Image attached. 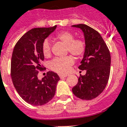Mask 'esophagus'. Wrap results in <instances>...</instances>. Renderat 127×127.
<instances>
[{"mask_svg": "<svg viewBox=\"0 0 127 127\" xmlns=\"http://www.w3.org/2000/svg\"><path fill=\"white\" fill-rule=\"evenodd\" d=\"M66 75H59V77H60L61 79H64V78H66Z\"/></svg>", "mask_w": 127, "mask_h": 127, "instance_id": "esophagus-1", "label": "esophagus"}]
</instances>
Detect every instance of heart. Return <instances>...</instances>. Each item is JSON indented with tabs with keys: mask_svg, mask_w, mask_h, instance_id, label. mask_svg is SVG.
Listing matches in <instances>:
<instances>
[{
	"mask_svg": "<svg viewBox=\"0 0 127 127\" xmlns=\"http://www.w3.org/2000/svg\"><path fill=\"white\" fill-rule=\"evenodd\" d=\"M55 38L66 45V51L77 57H81L85 54L87 49V44L85 40L81 38H74L72 32L68 31H63L57 33ZM42 51L45 57L51 54V45L48 40L46 39L42 44ZM74 64V59L71 56L65 57H56L49 63V67L52 70L59 74H66L70 66Z\"/></svg>",
	"mask_w": 127,
	"mask_h": 127,
	"instance_id": "heart-1",
	"label": "heart"
}]
</instances>
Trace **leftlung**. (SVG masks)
I'll list each match as a JSON object with an SVG mask.
<instances>
[{"label":"left lung","mask_w":127,"mask_h":127,"mask_svg":"<svg viewBox=\"0 0 127 127\" xmlns=\"http://www.w3.org/2000/svg\"><path fill=\"white\" fill-rule=\"evenodd\" d=\"M83 31L87 49L79 69L86 74L78 78L72 88L75 96L82 100H92L102 93L110 74L111 56L106 44L96 30L84 24L74 25Z\"/></svg>","instance_id":"1"}]
</instances>
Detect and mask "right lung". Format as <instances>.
<instances>
[{"mask_svg":"<svg viewBox=\"0 0 127 127\" xmlns=\"http://www.w3.org/2000/svg\"><path fill=\"white\" fill-rule=\"evenodd\" d=\"M57 27L34 28L25 34L15 44L11 60V77L14 87L21 97L33 106H42L51 100L56 91L59 76L49 71L42 80L38 70L44 68L42 51L44 40Z\"/></svg>","mask_w":127,"mask_h":127,"instance_id":"add662e5","label":"right lung"}]
</instances>
